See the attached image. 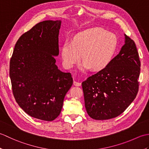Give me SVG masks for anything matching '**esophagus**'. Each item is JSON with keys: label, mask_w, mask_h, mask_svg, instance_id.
Returning <instances> with one entry per match:
<instances>
[{"label": "esophagus", "mask_w": 149, "mask_h": 149, "mask_svg": "<svg viewBox=\"0 0 149 149\" xmlns=\"http://www.w3.org/2000/svg\"><path fill=\"white\" fill-rule=\"evenodd\" d=\"M74 85L75 86H80L81 85V83H80V82H77V81H74Z\"/></svg>", "instance_id": "obj_1"}]
</instances>
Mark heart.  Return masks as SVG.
I'll list each match as a JSON object with an SVG mask.
<instances>
[{"mask_svg":"<svg viewBox=\"0 0 149 149\" xmlns=\"http://www.w3.org/2000/svg\"><path fill=\"white\" fill-rule=\"evenodd\" d=\"M118 40L113 33L95 27L81 31L72 38L71 43L63 44L61 55L63 65L71 68L81 60L82 70L92 68L102 70L111 62L118 47ZM81 57H80V55Z\"/></svg>","mask_w":149,"mask_h":149,"instance_id":"1","label":"heart"}]
</instances>
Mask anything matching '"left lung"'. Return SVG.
Wrapping results in <instances>:
<instances>
[{
  "label": "left lung",
  "mask_w": 149,
  "mask_h": 149,
  "mask_svg": "<svg viewBox=\"0 0 149 149\" xmlns=\"http://www.w3.org/2000/svg\"><path fill=\"white\" fill-rule=\"evenodd\" d=\"M125 35V44L106 68L82 83L85 107L91 118L118 116L136 97L140 61L134 42Z\"/></svg>",
  "instance_id": "obj_1"
}]
</instances>
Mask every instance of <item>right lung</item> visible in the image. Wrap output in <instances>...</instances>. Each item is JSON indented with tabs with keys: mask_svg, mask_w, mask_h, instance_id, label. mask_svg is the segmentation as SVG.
I'll return each instance as SVG.
<instances>
[{
	"mask_svg": "<svg viewBox=\"0 0 149 149\" xmlns=\"http://www.w3.org/2000/svg\"><path fill=\"white\" fill-rule=\"evenodd\" d=\"M61 24V20L43 21L22 34L9 65L17 102L29 116L44 121L59 116L73 84L70 73L61 72L55 64Z\"/></svg>",
	"mask_w": 149,
	"mask_h": 149,
	"instance_id": "obj_1",
	"label": "right lung"
}]
</instances>
